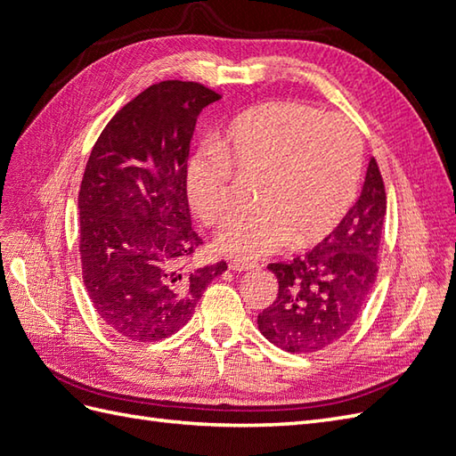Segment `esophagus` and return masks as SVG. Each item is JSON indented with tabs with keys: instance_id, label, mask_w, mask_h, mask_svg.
<instances>
[{
	"instance_id": "34e87169",
	"label": "esophagus",
	"mask_w": 456,
	"mask_h": 456,
	"mask_svg": "<svg viewBox=\"0 0 456 456\" xmlns=\"http://www.w3.org/2000/svg\"><path fill=\"white\" fill-rule=\"evenodd\" d=\"M228 268L233 272H243V270H253L255 268V262H247V260H230L228 262Z\"/></svg>"
}]
</instances>
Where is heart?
I'll list each match as a JSON object with an SVG mask.
<instances>
[{
    "mask_svg": "<svg viewBox=\"0 0 456 456\" xmlns=\"http://www.w3.org/2000/svg\"><path fill=\"white\" fill-rule=\"evenodd\" d=\"M363 142L337 114L273 101L233 118L209 144L190 158L186 191L205 224H218L232 209L233 171L260 175L258 200L218 232L215 247L255 258L323 240L352 207L360 188Z\"/></svg>",
    "mask_w": 456,
    "mask_h": 456,
    "instance_id": "b5f03b06",
    "label": "heart"
}]
</instances>
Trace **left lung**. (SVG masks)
Wrapping results in <instances>:
<instances>
[{
  "label": "left lung",
  "mask_w": 456,
  "mask_h": 456,
  "mask_svg": "<svg viewBox=\"0 0 456 456\" xmlns=\"http://www.w3.org/2000/svg\"><path fill=\"white\" fill-rule=\"evenodd\" d=\"M384 215V183L370 158L362 196L338 226L306 255L268 265L280 289L258 314L260 333L291 354L325 350L346 335L377 280Z\"/></svg>",
  "instance_id": "8db88e82"
}]
</instances>
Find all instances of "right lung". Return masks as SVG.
I'll return each instance as SVG.
<instances>
[{"instance_id": "add662e5", "label": "right lung", "mask_w": 456, "mask_h": 456, "mask_svg": "<svg viewBox=\"0 0 456 456\" xmlns=\"http://www.w3.org/2000/svg\"><path fill=\"white\" fill-rule=\"evenodd\" d=\"M220 94L159 81L108 121L81 181L79 255L89 298L123 338L156 342L184 327L228 266L184 270L201 245L191 228L186 167L201 110Z\"/></svg>"}]
</instances>
